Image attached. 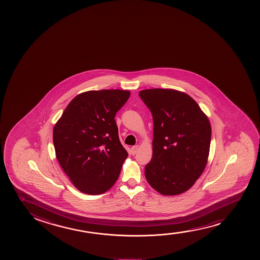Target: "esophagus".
Wrapping results in <instances>:
<instances>
[{
	"mask_svg": "<svg viewBox=\"0 0 260 260\" xmlns=\"http://www.w3.org/2000/svg\"><path fill=\"white\" fill-rule=\"evenodd\" d=\"M139 146H132V153L134 155V154H136L137 153V152L139 151Z\"/></svg>",
	"mask_w": 260,
	"mask_h": 260,
	"instance_id": "esophagus-1",
	"label": "esophagus"
}]
</instances>
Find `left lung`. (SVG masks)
Listing matches in <instances>:
<instances>
[{"label": "left lung", "instance_id": "left-lung-1", "mask_svg": "<svg viewBox=\"0 0 260 260\" xmlns=\"http://www.w3.org/2000/svg\"><path fill=\"white\" fill-rule=\"evenodd\" d=\"M139 96L153 115V158L145 167L146 180L164 196L180 194L206 167L210 121L191 96L178 90L144 89Z\"/></svg>", "mask_w": 260, "mask_h": 260}]
</instances>
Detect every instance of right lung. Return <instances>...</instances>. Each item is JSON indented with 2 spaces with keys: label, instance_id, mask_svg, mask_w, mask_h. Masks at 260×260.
<instances>
[{
  "label": "right lung",
  "instance_id": "add662e5",
  "mask_svg": "<svg viewBox=\"0 0 260 260\" xmlns=\"http://www.w3.org/2000/svg\"><path fill=\"white\" fill-rule=\"evenodd\" d=\"M129 95L121 89L81 93L54 126L57 160L79 191L101 194L117 180L128 153L120 142L114 117Z\"/></svg>",
  "mask_w": 260,
  "mask_h": 260
}]
</instances>
